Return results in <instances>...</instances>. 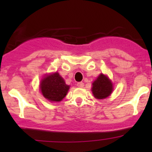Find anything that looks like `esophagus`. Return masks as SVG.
I'll return each mask as SVG.
<instances>
[{
	"label": "esophagus",
	"mask_w": 152,
	"mask_h": 152,
	"mask_svg": "<svg viewBox=\"0 0 152 152\" xmlns=\"http://www.w3.org/2000/svg\"><path fill=\"white\" fill-rule=\"evenodd\" d=\"M84 83L83 82H78L77 84V87H78V88H83V87H84Z\"/></svg>",
	"instance_id": "34e87169"
}]
</instances>
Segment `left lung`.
I'll list each match as a JSON object with an SVG mask.
<instances>
[{
	"mask_svg": "<svg viewBox=\"0 0 152 152\" xmlns=\"http://www.w3.org/2000/svg\"><path fill=\"white\" fill-rule=\"evenodd\" d=\"M113 84L108 77L101 74L93 83L92 92L94 96L97 99H104L111 94Z\"/></svg>",
	"mask_w": 152,
	"mask_h": 152,
	"instance_id": "left-lung-1",
	"label": "left lung"
}]
</instances>
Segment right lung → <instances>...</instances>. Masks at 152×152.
Here are the masks:
<instances>
[{
	"instance_id": "right-lung-1",
	"label": "right lung",
	"mask_w": 152,
	"mask_h": 152,
	"mask_svg": "<svg viewBox=\"0 0 152 152\" xmlns=\"http://www.w3.org/2000/svg\"><path fill=\"white\" fill-rule=\"evenodd\" d=\"M40 90L47 100L50 101H61L69 90V85H67L64 79L56 72L47 75L41 81Z\"/></svg>"
}]
</instances>
